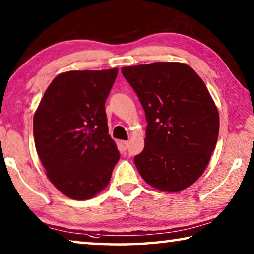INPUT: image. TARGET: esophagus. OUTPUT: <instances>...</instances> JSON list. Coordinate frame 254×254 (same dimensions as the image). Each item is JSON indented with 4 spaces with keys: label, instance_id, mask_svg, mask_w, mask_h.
<instances>
[{
    "label": "esophagus",
    "instance_id": "1",
    "mask_svg": "<svg viewBox=\"0 0 254 254\" xmlns=\"http://www.w3.org/2000/svg\"><path fill=\"white\" fill-rule=\"evenodd\" d=\"M120 145L123 150H127L128 148V141H120Z\"/></svg>",
    "mask_w": 254,
    "mask_h": 254
}]
</instances>
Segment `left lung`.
<instances>
[{
  "instance_id": "8db88e82",
  "label": "left lung",
  "mask_w": 254,
  "mask_h": 254,
  "mask_svg": "<svg viewBox=\"0 0 254 254\" xmlns=\"http://www.w3.org/2000/svg\"><path fill=\"white\" fill-rule=\"evenodd\" d=\"M145 112L144 149L134 157L141 177L177 192L198 179L217 142V107L197 72L183 63L122 68Z\"/></svg>"
}]
</instances>
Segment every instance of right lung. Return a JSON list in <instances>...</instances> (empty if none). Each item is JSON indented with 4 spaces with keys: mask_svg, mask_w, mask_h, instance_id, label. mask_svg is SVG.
I'll list each match as a JSON object with an SVG mask.
<instances>
[{
    "mask_svg": "<svg viewBox=\"0 0 254 254\" xmlns=\"http://www.w3.org/2000/svg\"><path fill=\"white\" fill-rule=\"evenodd\" d=\"M118 72V68L62 72L34 113L38 156L47 177L69 198L85 200L101 192L120 159L105 114Z\"/></svg>",
    "mask_w": 254,
    "mask_h": 254,
    "instance_id": "add662e5",
    "label": "right lung"
}]
</instances>
